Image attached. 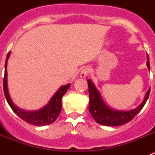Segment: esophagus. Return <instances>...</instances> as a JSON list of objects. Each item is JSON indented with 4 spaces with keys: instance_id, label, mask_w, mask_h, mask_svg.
Returning a JSON list of instances; mask_svg holds the SVG:
<instances>
[{
    "instance_id": "1",
    "label": "esophagus",
    "mask_w": 155,
    "mask_h": 155,
    "mask_svg": "<svg viewBox=\"0 0 155 155\" xmlns=\"http://www.w3.org/2000/svg\"><path fill=\"white\" fill-rule=\"evenodd\" d=\"M90 73V68L88 67H85L81 71V78H85L86 76L89 74Z\"/></svg>"
}]
</instances>
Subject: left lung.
Returning a JSON list of instances; mask_svg holds the SVG:
<instances>
[{
  "mask_svg": "<svg viewBox=\"0 0 155 155\" xmlns=\"http://www.w3.org/2000/svg\"><path fill=\"white\" fill-rule=\"evenodd\" d=\"M147 66L150 70L149 57L147 56ZM88 91H89V106L88 109L92 118L98 124L104 126H121L129 123L134 118L137 113L140 112L150 94V88L146 93L144 100L136 109L130 111H115L109 109L102 101L101 95L94 84L90 80H87Z\"/></svg>",
  "mask_w": 155,
  "mask_h": 155,
  "instance_id": "1",
  "label": "left lung"
}]
</instances>
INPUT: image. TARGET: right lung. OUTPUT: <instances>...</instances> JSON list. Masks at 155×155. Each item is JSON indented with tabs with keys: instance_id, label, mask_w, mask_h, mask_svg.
<instances>
[{
	"instance_id": "right-lung-1",
	"label": "right lung",
	"mask_w": 155,
	"mask_h": 155,
	"mask_svg": "<svg viewBox=\"0 0 155 155\" xmlns=\"http://www.w3.org/2000/svg\"><path fill=\"white\" fill-rule=\"evenodd\" d=\"M10 52H8V55H7L6 62H5V77H4V84H3L5 98H6L8 103L10 105V107L21 120L27 122L28 124H31V125L45 126L53 124V122H55V120H57V118L61 113V109H62V97L67 92L68 89L71 86V84H68L60 87L58 91L56 92V94L53 95V98L50 99V102L39 110L32 111V112L21 110V109H18L16 105H14V103L11 100L8 91L7 61L10 57Z\"/></svg>"
}]
</instances>
